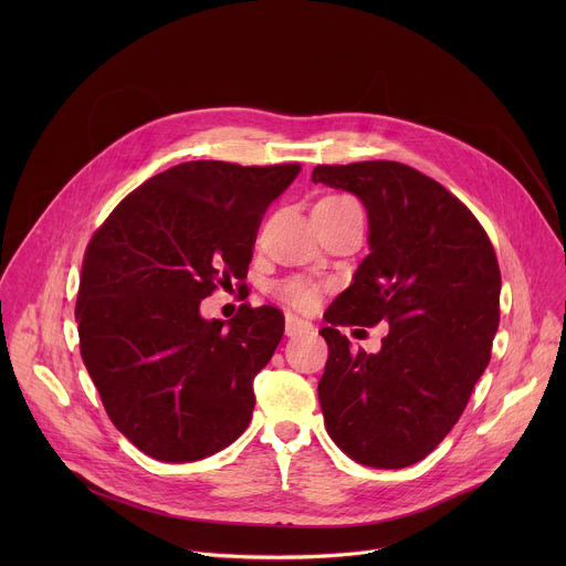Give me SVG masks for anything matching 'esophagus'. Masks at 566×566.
<instances>
[{
    "label": "esophagus",
    "mask_w": 566,
    "mask_h": 566,
    "mask_svg": "<svg viewBox=\"0 0 566 566\" xmlns=\"http://www.w3.org/2000/svg\"><path fill=\"white\" fill-rule=\"evenodd\" d=\"M286 336H302V334H308V332H313V325L308 319H304V317H300V315H295V313H286Z\"/></svg>",
    "instance_id": "obj_1"
}]
</instances>
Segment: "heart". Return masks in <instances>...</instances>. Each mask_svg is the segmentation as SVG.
Listing matches in <instances>:
<instances>
[{
  "instance_id": "b5f03b06",
  "label": "heart",
  "mask_w": 566,
  "mask_h": 566,
  "mask_svg": "<svg viewBox=\"0 0 566 566\" xmlns=\"http://www.w3.org/2000/svg\"><path fill=\"white\" fill-rule=\"evenodd\" d=\"M322 203L345 206V203H354V201L349 197H327V199H322ZM277 295L300 308H306L315 300V289L300 277H291V280H284L282 284H277Z\"/></svg>"
}]
</instances>
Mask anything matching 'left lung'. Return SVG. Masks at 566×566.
Here are the masks:
<instances>
[{"mask_svg": "<svg viewBox=\"0 0 566 566\" xmlns=\"http://www.w3.org/2000/svg\"><path fill=\"white\" fill-rule=\"evenodd\" d=\"M311 181L356 195L369 221V255L319 332L327 432L363 465H412L459 421L491 360L502 291L493 244L454 195L396 160L317 166ZM378 321L390 334L376 355L352 353L335 329Z\"/></svg>", "mask_w": 566, "mask_h": 566, "instance_id": "left-lung-1", "label": "left lung"}]
</instances>
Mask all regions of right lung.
<instances>
[{
  "label": "right lung",
  "mask_w": 566,
  "mask_h": 566,
  "mask_svg": "<svg viewBox=\"0 0 566 566\" xmlns=\"http://www.w3.org/2000/svg\"><path fill=\"white\" fill-rule=\"evenodd\" d=\"M297 175V164L190 160L136 188L92 237L75 304L80 354L140 452L197 461L249 428L253 378L284 315L244 304L223 327L199 306L217 284L247 277L262 214Z\"/></svg>",
  "instance_id": "1"
}]
</instances>
